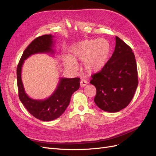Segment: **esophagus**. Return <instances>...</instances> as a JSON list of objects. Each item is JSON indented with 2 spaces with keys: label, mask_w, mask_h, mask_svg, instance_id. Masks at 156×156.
Listing matches in <instances>:
<instances>
[{
  "label": "esophagus",
  "mask_w": 156,
  "mask_h": 156,
  "mask_svg": "<svg viewBox=\"0 0 156 156\" xmlns=\"http://www.w3.org/2000/svg\"><path fill=\"white\" fill-rule=\"evenodd\" d=\"M88 81L85 79H81V81H80V85L81 87H84L86 85H87Z\"/></svg>",
  "instance_id": "obj_1"
}]
</instances>
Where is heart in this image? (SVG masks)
<instances>
[{
  "mask_svg": "<svg viewBox=\"0 0 156 156\" xmlns=\"http://www.w3.org/2000/svg\"><path fill=\"white\" fill-rule=\"evenodd\" d=\"M72 58H65V66L73 72H77V60L83 61V68L86 72L92 74L102 69L105 65L110 53V45L103 38L87 40L79 42L72 51Z\"/></svg>",
  "mask_w": 156,
  "mask_h": 156,
  "instance_id": "heart-1",
  "label": "heart"
}]
</instances>
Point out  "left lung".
<instances>
[{
    "label": "left lung",
    "instance_id": "8db88e82",
    "mask_svg": "<svg viewBox=\"0 0 156 156\" xmlns=\"http://www.w3.org/2000/svg\"><path fill=\"white\" fill-rule=\"evenodd\" d=\"M111 58L100 72L92 75L96 87L94 102L101 110L116 112L128 105L138 86L137 68L131 48L116 36Z\"/></svg>",
    "mask_w": 156,
    "mask_h": 156
}]
</instances>
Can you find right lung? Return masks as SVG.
<instances>
[{"instance_id": "1", "label": "right lung", "mask_w": 156, "mask_h": 156, "mask_svg": "<svg viewBox=\"0 0 156 156\" xmlns=\"http://www.w3.org/2000/svg\"><path fill=\"white\" fill-rule=\"evenodd\" d=\"M54 36L45 34L33 40L23 52L17 68V79L19 98L30 114L42 121H51L62 115L69 104L72 94L80 87L79 78L60 77L55 91L44 100H35L25 92L22 82V67L25 60L32 55L45 53L54 55L55 41Z\"/></svg>"}]
</instances>
